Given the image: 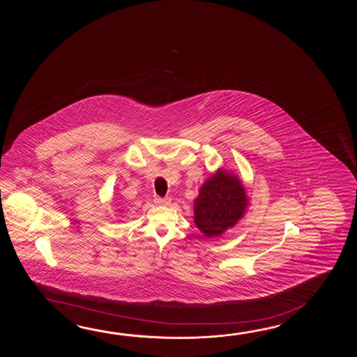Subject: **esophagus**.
I'll list each match as a JSON object with an SVG mask.
<instances>
[{"mask_svg": "<svg viewBox=\"0 0 357 357\" xmlns=\"http://www.w3.org/2000/svg\"><path fill=\"white\" fill-rule=\"evenodd\" d=\"M154 203L158 205H168L171 203V199H169V197H157L154 199Z\"/></svg>", "mask_w": 357, "mask_h": 357, "instance_id": "34e87169", "label": "esophagus"}]
</instances>
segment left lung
I'll use <instances>...</instances> for the list:
<instances>
[{
    "mask_svg": "<svg viewBox=\"0 0 357 357\" xmlns=\"http://www.w3.org/2000/svg\"><path fill=\"white\" fill-rule=\"evenodd\" d=\"M249 205L237 176L220 168L199 190L194 202V222L206 237H218L241 220Z\"/></svg>",
    "mask_w": 357,
    "mask_h": 357,
    "instance_id": "obj_1",
    "label": "left lung"
}]
</instances>
